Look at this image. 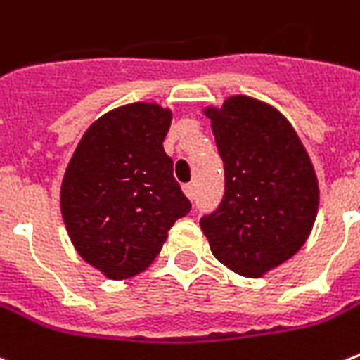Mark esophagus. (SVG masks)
Segmentation results:
<instances>
[{
  "label": "esophagus",
  "instance_id": "34e87169",
  "mask_svg": "<svg viewBox=\"0 0 360 360\" xmlns=\"http://www.w3.org/2000/svg\"><path fill=\"white\" fill-rule=\"evenodd\" d=\"M183 192L186 194V198L194 200V185H192V183H188V185L183 186Z\"/></svg>",
  "mask_w": 360,
  "mask_h": 360
}]
</instances>
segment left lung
<instances>
[{"label":"left lung","mask_w":360,"mask_h":360,"mask_svg":"<svg viewBox=\"0 0 360 360\" xmlns=\"http://www.w3.org/2000/svg\"><path fill=\"white\" fill-rule=\"evenodd\" d=\"M224 162V196L200 219L211 253L243 278H260L300 249L314 229V164L278 109L249 96L207 107Z\"/></svg>","instance_id":"obj_1"}]
</instances>
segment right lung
Instances as JSON below:
<instances>
[{
    "label": "right lung",
    "instance_id": "add662e5",
    "mask_svg": "<svg viewBox=\"0 0 360 360\" xmlns=\"http://www.w3.org/2000/svg\"><path fill=\"white\" fill-rule=\"evenodd\" d=\"M172 111L137 101L90 124L65 168L60 210L77 253L109 279L134 278L191 211L164 150Z\"/></svg>",
    "mask_w": 360,
    "mask_h": 360
}]
</instances>
